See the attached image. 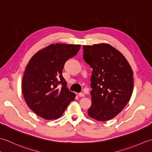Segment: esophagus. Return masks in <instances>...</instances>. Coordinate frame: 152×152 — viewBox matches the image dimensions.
<instances>
[{
    "label": "esophagus",
    "mask_w": 152,
    "mask_h": 152,
    "mask_svg": "<svg viewBox=\"0 0 152 152\" xmlns=\"http://www.w3.org/2000/svg\"><path fill=\"white\" fill-rule=\"evenodd\" d=\"M78 96H80V97H84L85 94L83 93H78Z\"/></svg>",
    "instance_id": "1"
}]
</instances>
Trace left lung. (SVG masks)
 Here are the masks:
<instances>
[{"mask_svg":"<svg viewBox=\"0 0 152 152\" xmlns=\"http://www.w3.org/2000/svg\"><path fill=\"white\" fill-rule=\"evenodd\" d=\"M83 59L93 69L88 115L104 121L114 118L131 99L133 72L121 52L108 44L83 46Z\"/></svg>","mask_w":152,"mask_h":152,"instance_id":"8db88e82","label":"left lung"}]
</instances>
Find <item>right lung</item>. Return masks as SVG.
Returning a JSON list of instances; mask_svg holds the SVG:
<instances>
[{
    "label": "right lung",
    "mask_w": 152,
    "mask_h": 152,
    "mask_svg": "<svg viewBox=\"0 0 152 152\" xmlns=\"http://www.w3.org/2000/svg\"><path fill=\"white\" fill-rule=\"evenodd\" d=\"M80 47L50 44L28 62L22 80V93L28 107L40 117L48 120L59 118L74 100L76 95L66 88L62 71L66 61L75 56Z\"/></svg>",
    "instance_id": "right-lung-1"
}]
</instances>
